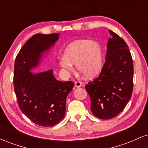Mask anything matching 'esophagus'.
Returning a JSON list of instances; mask_svg holds the SVG:
<instances>
[{"label":"esophagus","instance_id":"34e87169","mask_svg":"<svg viewBox=\"0 0 148 148\" xmlns=\"http://www.w3.org/2000/svg\"><path fill=\"white\" fill-rule=\"evenodd\" d=\"M74 85H75V87L79 88V87H81V86H82V84H81V81H76Z\"/></svg>","mask_w":148,"mask_h":148}]
</instances>
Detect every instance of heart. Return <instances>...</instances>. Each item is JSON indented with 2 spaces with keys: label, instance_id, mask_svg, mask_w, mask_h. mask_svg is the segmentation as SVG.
I'll list each match as a JSON object with an SVG mask.
<instances>
[{
  "label": "heart",
  "instance_id": "heart-1",
  "mask_svg": "<svg viewBox=\"0 0 148 148\" xmlns=\"http://www.w3.org/2000/svg\"><path fill=\"white\" fill-rule=\"evenodd\" d=\"M103 51L101 45L95 41L79 40L72 42L66 47L64 57L59 64L66 72L72 69V64L84 77L90 79L97 75L102 67Z\"/></svg>",
  "mask_w": 148,
  "mask_h": 148
}]
</instances>
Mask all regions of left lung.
<instances>
[{
  "mask_svg": "<svg viewBox=\"0 0 148 148\" xmlns=\"http://www.w3.org/2000/svg\"><path fill=\"white\" fill-rule=\"evenodd\" d=\"M106 60L99 76L85 86L92 113L103 120L115 118L125 108L133 90V60L125 40L109 30Z\"/></svg>",
  "mask_w": 148,
  "mask_h": 148,
  "instance_id": "1",
  "label": "left lung"
}]
</instances>
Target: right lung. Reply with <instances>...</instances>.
<instances>
[{
	"label": "right lung",
	"instance_id": "1",
	"mask_svg": "<svg viewBox=\"0 0 148 148\" xmlns=\"http://www.w3.org/2000/svg\"><path fill=\"white\" fill-rule=\"evenodd\" d=\"M58 33L35 34L22 47L14 62V87L22 113L37 125L52 127L65 115L66 98L72 81H58L52 69L33 74L42 55L58 40Z\"/></svg>",
	"mask_w": 148,
	"mask_h": 148
}]
</instances>
